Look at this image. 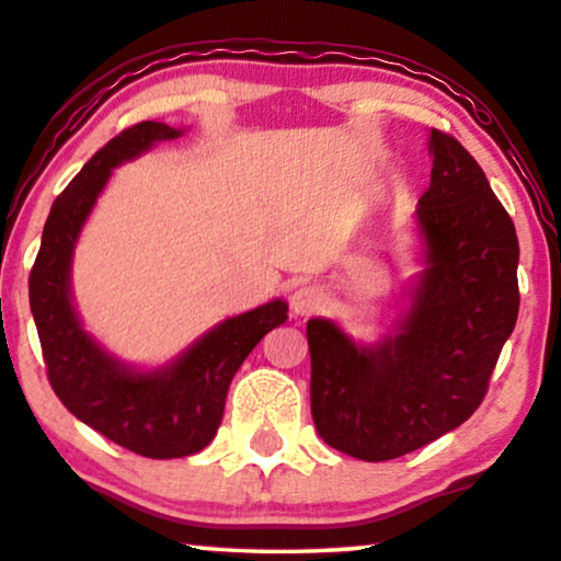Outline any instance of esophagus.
<instances>
[{
	"label": "esophagus",
	"mask_w": 561,
	"mask_h": 561,
	"mask_svg": "<svg viewBox=\"0 0 561 561\" xmlns=\"http://www.w3.org/2000/svg\"><path fill=\"white\" fill-rule=\"evenodd\" d=\"M325 302H328V297L320 287H299L291 291V297H289L291 314H295V318H310V314L320 312L322 307H325Z\"/></svg>",
	"instance_id": "34e87169"
}]
</instances>
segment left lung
Returning <instances> with one entry per match:
<instances>
[{
    "label": "left lung",
    "instance_id": "1",
    "mask_svg": "<svg viewBox=\"0 0 561 561\" xmlns=\"http://www.w3.org/2000/svg\"><path fill=\"white\" fill-rule=\"evenodd\" d=\"M427 149L416 272L397 328L366 343L330 318L307 320L314 430L366 462L393 460L470 420L518 318L514 220L460 141L430 129Z\"/></svg>",
    "mask_w": 561,
    "mask_h": 561
}]
</instances>
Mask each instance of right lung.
Returning <instances> with one entry per match:
<instances>
[{"label": "right lung", "mask_w": 561, "mask_h": 561, "mask_svg": "<svg viewBox=\"0 0 561 561\" xmlns=\"http://www.w3.org/2000/svg\"><path fill=\"white\" fill-rule=\"evenodd\" d=\"M185 131L141 122L99 149L53 203L30 272V310L53 391L76 420L152 460L187 457L210 445L236 370L289 310L277 297L231 314L160 366L126 363L85 330L73 299V256L101 193L119 164Z\"/></svg>", "instance_id": "add662e5"}]
</instances>
